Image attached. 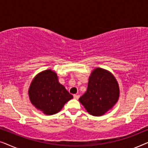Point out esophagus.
<instances>
[{
  "instance_id": "obj_1",
  "label": "esophagus",
  "mask_w": 148,
  "mask_h": 148,
  "mask_svg": "<svg viewBox=\"0 0 148 148\" xmlns=\"http://www.w3.org/2000/svg\"><path fill=\"white\" fill-rule=\"evenodd\" d=\"M73 97H74L75 99H76V100H78L79 98V96L78 94H74Z\"/></svg>"
}]
</instances>
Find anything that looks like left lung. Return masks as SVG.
<instances>
[{"label": "left lung", "mask_w": 148, "mask_h": 148, "mask_svg": "<svg viewBox=\"0 0 148 148\" xmlns=\"http://www.w3.org/2000/svg\"><path fill=\"white\" fill-rule=\"evenodd\" d=\"M119 95V84L112 73L97 67L91 73L86 92L79 100L88 113L100 116L113 108Z\"/></svg>", "instance_id": "8db88e82"}]
</instances>
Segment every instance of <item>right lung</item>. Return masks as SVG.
Returning <instances> with one entry per match:
<instances>
[{"instance_id":"add662e5","label":"right lung","mask_w":148,"mask_h":148,"mask_svg":"<svg viewBox=\"0 0 148 148\" xmlns=\"http://www.w3.org/2000/svg\"><path fill=\"white\" fill-rule=\"evenodd\" d=\"M28 94L32 104L46 115L58 112L73 98L60 84L57 74L52 69L36 75L30 84Z\"/></svg>"}]
</instances>
